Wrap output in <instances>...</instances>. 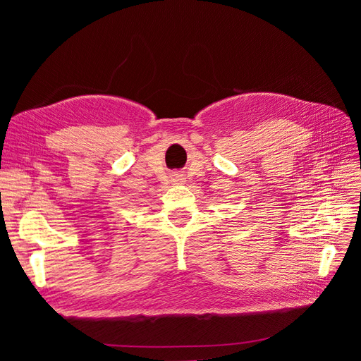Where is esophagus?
<instances>
[{"instance_id": "34e87169", "label": "esophagus", "mask_w": 361, "mask_h": 361, "mask_svg": "<svg viewBox=\"0 0 361 361\" xmlns=\"http://www.w3.org/2000/svg\"><path fill=\"white\" fill-rule=\"evenodd\" d=\"M171 182L173 183H182L183 182V174H180V173H173L171 174Z\"/></svg>"}]
</instances>
